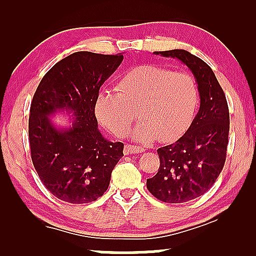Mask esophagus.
<instances>
[{"mask_svg":"<svg viewBox=\"0 0 256 256\" xmlns=\"http://www.w3.org/2000/svg\"><path fill=\"white\" fill-rule=\"evenodd\" d=\"M142 147L140 146H134V145H125L124 148V153L125 154H138V153H142L144 152Z\"/></svg>","mask_w":256,"mask_h":256,"instance_id":"obj_1","label":"esophagus"}]
</instances>
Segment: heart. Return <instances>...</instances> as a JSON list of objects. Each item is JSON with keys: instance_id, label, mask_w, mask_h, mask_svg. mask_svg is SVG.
<instances>
[{"instance_id": "heart-1", "label": "heart", "mask_w": 256, "mask_h": 256, "mask_svg": "<svg viewBox=\"0 0 256 256\" xmlns=\"http://www.w3.org/2000/svg\"><path fill=\"white\" fill-rule=\"evenodd\" d=\"M116 89L117 92L102 90L97 95L96 116L111 132L124 136L136 109L140 122L132 136L142 142L176 139L192 124L198 106V89L192 74L156 64L133 68Z\"/></svg>"}]
</instances>
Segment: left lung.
I'll return each instance as SVG.
<instances>
[{
	"label": "left lung",
	"mask_w": 256,
	"mask_h": 256,
	"mask_svg": "<svg viewBox=\"0 0 256 256\" xmlns=\"http://www.w3.org/2000/svg\"><path fill=\"white\" fill-rule=\"evenodd\" d=\"M154 54L184 64L195 76L200 92V110L188 131L178 142L158 150L159 170L146 182L158 200L184 203L206 192L222 170L228 144V106L214 70L198 56L186 50Z\"/></svg>",
	"instance_id": "obj_1"
}]
</instances>
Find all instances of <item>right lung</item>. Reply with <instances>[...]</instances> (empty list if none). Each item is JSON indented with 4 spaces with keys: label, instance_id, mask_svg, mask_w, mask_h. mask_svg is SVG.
<instances>
[{
    "label": "right lung",
    "instance_id": "obj_1",
    "mask_svg": "<svg viewBox=\"0 0 256 256\" xmlns=\"http://www.w3.org/2000/svg\"><path fill=\"white\" fill-rule=\"evenodd\" d=\"M123 54L75 52L56 62L42 78L28 117L31 159L52 195L73 204L103 196L111 172L124 156L123 142L100 132L95 102L102 84L123 61ZM64 112L74 121L59 128L50 117Z\"/></svg>",
    "mask_w": 256,
    "mask_h": 256
}]
</instances>
